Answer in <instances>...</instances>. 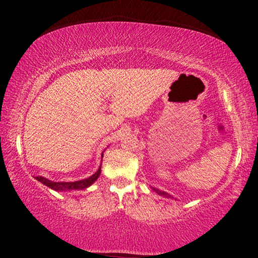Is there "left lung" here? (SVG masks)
<instances>
[{
	"mask_svg": "<svg viewBox=\"0 0 258 258\" xmlns=\"http://www.w3.org/2000/svg\"><path fill=\"white\" fill-rule=\"evenodd\" d=\"M154 191H156L158 195H161V196H164V197H167V199H174V197H172L171 195H169L168 192H165V191H162V190H158V189H155L154 188Z\"/></svg>",
	"mask_w": 258,
	"mask_h": 258,
	"instance_id": "1",
	"label": "left lung"
}]
</instances>
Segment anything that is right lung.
Listing matches in <instances>:
<instances>
[{
    "label": "right lung",
    "instance_id": "right-lung-1",
    "mask_svg": "<svg viewBox=\"0 0 258 258\" xmlns=\"http://www.w3.org/2000/svg\"><path fill=\"white\" fill-rule=\"evenodd\" d=\"M102 157H103V153H102ZM100 174H101V165L100 168L97 169V171L95 172L94 175H91L90 177L80 179V181H75V182H54L45 177H42V176H37L36 179L38 182H41L42 184L48 186V188L55 190V191H73V190H83V189L89 188V186L93 184L98 177H100Z\"/></svg>",
    "mask_w": 258,
    "mask_h": 258
}]
</instances>
